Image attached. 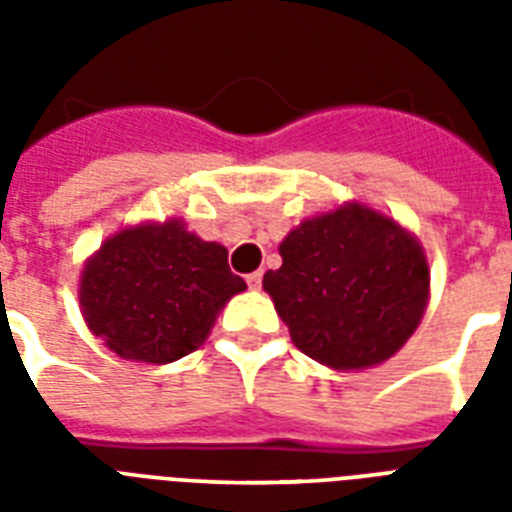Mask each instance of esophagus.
Here are the masks:
<instances>
[{
    "label": "esophagus",
    "instance_id": "esophagus-1",
    "mask_svg": "<svg viewBox=\"0 0 512 512\" xmlns=\"http://www.w3.org/2000/svg\"><path fill=\"white\" fill-rule=\"evenodd\" d=\"M247 284H249V289H260V284H263V273H260V271L249 273Z\"/></svg>",
    "mask_w": 512,
    "mask_h": 512
}]
</instances>
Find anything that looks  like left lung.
<instances>
[{
	"mask_svg": "<svg viewBox=\"0 0 512 512\" xmlns=\"http://www.w3.org/2000/svg\"><path fill=\"white\" fill-rule=\"evenodd\" d=\"M281 268L263 276L276 313L305 356L369 369L404 348L430 300V265L409 228L364 201L305 217L279 244Z\"/></svg>",
	"mask_w": 512,
	"mask_h": 512,
	"instance_id": "left-lung-1",
	"label": "left lung"
}]
</instances>
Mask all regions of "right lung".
<instances>
[{"instance_id": "obj_1", "label": "right lung", "mask_w": 512, "mask_h": 512, "mask_svg": "<svg viewBox=\"0 0 512 512\" xmlns=\"http://www.w3.org/2000/svg\"><path fill=\"white\" fill-rule=\"evenodd\" d=\"M244 289L223 244L188 231L180 217L143 220L84 260L79 311L119 358L172 364L204 345L217 313Z\"/></svg>"}]
</instances>
